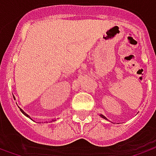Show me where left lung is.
Segmentation results:
<instances>
[{"mask_svg":"<svg viewBox=\"0 0 156 156\" xmlns=\"http://www.w3.org/2000/svg\"><path fill=\"white\" fill-rule=\"evenodd\" d=\"M101 116L102 117V118H105V119H106V118H105V116H104L103 115H101Z\"/></svg>","mask_w":156,"mask_h":156,"instance_id":"8db88e82","label":"left lung"}]
</instances>
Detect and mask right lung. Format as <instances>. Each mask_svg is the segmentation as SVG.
Masks as SVG:
<instances>
[{
	"label": "right lung",
	"instance_id": "add662e5",
	"mask_svg": "<svg viewBox=\"0 0 156 156\" xmlns=\"http://www.w3.org/2000/svg\"><path fill=\"white\" fill-rule=\"evenodd\" d=\"M13 98H14V96H13ZM20 111H21V112H22V113H23V114H24L25 116H28V117H29V115H28V114H27V113H25V112H23V110H22L21 108H20ZM51 122H53V120H52Z\"/></svg>",
	"mask_w": 156,
	"mask_h": 156
}]
</instances>
